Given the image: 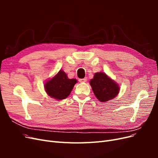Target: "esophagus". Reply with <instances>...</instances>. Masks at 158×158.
<instances>
[{
	"instance_id": "1",
	"label": "esophagus",
	"mask_w": 158,
	"mask_h": 158,
	"mask_svg": "<svg viewBox=\"0 0 158 158\" xmlns=\"http://www.w3.org/2000/svg\"><path fill=\"white\" fill-rule=\"evenodd\" d=\"M79 81H80V82H86L87 78H82V79H80Z\"/></svg>"
}]
</instances>
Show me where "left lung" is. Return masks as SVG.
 Masks as SVG:
<instances>
[{"label": "left lung", "mask_w": 158, "mask_h": 158, "mask_svg": "<svg viewBox=\"0 0 158 158\" xmlns=\"http://www.w3.org/2000/svg\"><path fill=\"white\" fill-rule=\"evenodd\" d=\"M93 92L99 101L106 102L116 97L119 86L103 73H97L89 82Z\"/></svg>", "instance_id": "1"}]
</instances>
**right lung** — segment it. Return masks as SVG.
Segmentation results:
<instances>
[{
    "label": "right lung",
    "mask_w": 158,
    "mask_h": 158,
    "mask_svg": "<svg viewBox=\"0 0 158 158\" xmlns=\"http://www.w3.org/2000/svg\"><path fill=\"white\" fill-rule=\"evenodd\" d=\"M76 79H69L63 70H60L53 78L45 83V88L49 96L60 100L67 98L73 90Z\"/></svg>",
    "instance_id": "right-lung-1"
}]
</instances>
